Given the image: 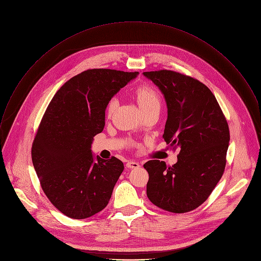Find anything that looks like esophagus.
<instances>
[{"instance_id":"obj_1","label":"esophagus","mask_w":261,"mask_h":261,"mask_svg":"<svg viewBox=\"0 0 261 261\" xmlns=\"http://www.w3.org/2000/svg\"><path fill=\"white\" fill-rule=\"evenodd\" d=\"M126 167L128 169H138L140 167V164L137 163V162H134V161H128L126 163Z\"/></svg>"}]
</instances>
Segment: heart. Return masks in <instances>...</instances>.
Returning <instances> with one entry per match:
<instances>
[{
    "label": "heart",
    "instance_id": "obj_1",
    "mask_svg": "<svg viewBox=\"0 0 261 261\" xmlns=\"http://www.w3.org/2000/svg\"><path fill=\"white\" fill-rule=\"evenodd\" d=\"M136 97H137V101L138 105L142 110L147 109L149 107L152 106H160L161 105V99L159 94L156 93V91L148 86V85H144V86H140L139 88H137L136 90ZM116 106V98H112L107 106V113L111 114L114 111V108Z\"/></svg>",
    "mask_w": 261,
    "mask_h": 261
}]
</instances>
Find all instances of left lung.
<instances>
[{
    "instance_id": "obj_1",
    "label": "left lung",
    "mask_w": 261,
    "mask_h": 261,
    "mask_svg": "<svg viewBox=\"0 0 261 261\" xmlns=\"http://www.w3.org/2000/svg\"><path fill=\"white\" fill-rule=\"evenodd\" d=\"M143 75L165 96L168 119L163 138L178 150V162L149 161L147 196L163 210L186 213L209 197L221 179L229 143V128L219 103L203 83L189 76L161 70Z\"/></svg>"
}]
</instances>
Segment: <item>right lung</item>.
<instances>
[{"instance_id": "add662e5", "label": "right lung", "mask_w": 261, "mask_h": 261, "mask_svg": "<svg viewBox=\"0 0 261 261\" xmlns=\"http://www.w3.org/2000/svg\"><path fill=\"white\" fill-rule=\"evenodd\" d=\"M138 75L87 70L67 81L49 102L33 142L32 161L44 193L70 218H88L111 198L123 163L114 156L94 158L91 143L105 126L108 102Z\"/></svg>"}]
</instances>
